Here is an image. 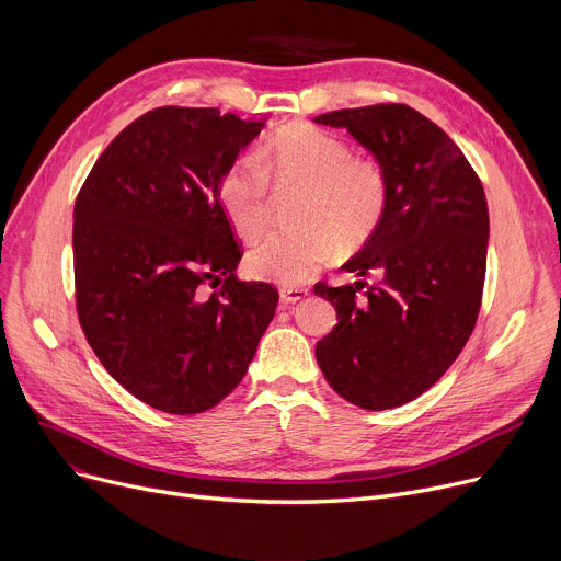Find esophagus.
<instances>
[{
  "instance_id": "34e87169",
  "label": "esophagus",
  "mask_w": 561,
  "mask_h": 561,
  "mask_svg": "<svg viewBox=\"0 0 561 561\" xmlns=\"http://www.w3.org/2000/svg\"><path fill=\"white\" fill-rule=\"evenodd\" d=\"M307 296H309V288H302V286H282L279 288V298L284 305L302 302Z\"/></svg>"
}]
</instances>
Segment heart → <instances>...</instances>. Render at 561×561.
<instances>
[{
    "mask_svg": "<svg viewBox=\"0 0 561 561\" xmlns=\"http://www.w3.org/2000/svg\"><path fill=\"white\" fill-rule=\"evenodd\" d=\"M271 176L277 184L305 186L298 220L248 254L254 279L302 286L341 250L368 241L385 220L389 180L379 163L355 159L350 142L313 125L273 134L256 154H243L220 174L216 195L225 218L245 239L268 222Z\"/></svg>",
    "mask_w": 561,
    "mask_h": 561,
    "instance_id": "b5f03b06",
    "label": "heart"
}]
</instances>
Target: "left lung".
Wrapping results in <instances>:
<instances>
[{
	"instance_id": "1",
	"label": "left lung",
	"mask_w": 561,
	"mask_h": 561,
	"mask_svg": "<svg viewBox=\"0 0 561 561\" xmlns=\"http://www.w3.org/2000/svg\"><path fill=\"white\" fill-rule=\"evenodd\" d=\"M313 123L347 129L389 180L385 220L343 265L377 284L313 286L339 318L316 359L347 402L393 409L434 387L473 334L486 273L484 188L453 138L407 104L341 108Z\"/></svg>"
}]
</instances>
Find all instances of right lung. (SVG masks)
<instances>
[{
    "mask_svg": "<svg viewBox=\"0 0 561 561\" xmlns=\"http://www.w3.org/2000/svg\"><path fill=\"white\" fill-rule=\"evenodd\" d=\"M261 129L218 108H154L77 195L81 330L117 385L165 414H202L239 387L275 316V286L236 277L243 252L216 195Z\"/></svg>",
    "mask_w": 561,
    "mask_h": 561,
    "instance_id": "obj_1",
    "label": "right lung"
}]
</instances>
